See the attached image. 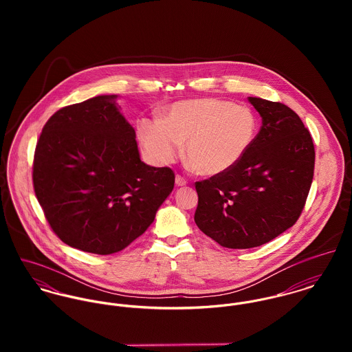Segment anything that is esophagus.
I'll return each instance as SVG.
<instances>
[{
    "label": "esophagus",
    "mask_w": 352,
    "mask_h": 352,
    "mask_svg": "<svg viewBox=\"0 0 352 352\" xmlns=\"http://www.w3.org/2000/svg\"><path fill=\"white\" fill-rule=\"evenodd\" d=\"M175 183H176V186H177V187H184V186L187 184V180H186L184 177H182L180 175H176V177H175Z\"/></svg>",
    "instance_id": "34e87169"
}]
</instances>
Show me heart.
<instances>
[{
  "label": "heart",
  "mask_w": 352,
  "mask_h": 352,
  "mask_svg": "<svg viewBox=\"0 0 352 352\" xmlns=\"http://www.w3.org/2000/svg\"><path fill=\"white\" fill-rule=\"evenodd\" d=\"M257 134L251 108L217 98L173 104L161 122L144 119L137 135L151 164H172L186 142L184 154L201 176L212 177L234 168Z\"/></svg>",
  "instance_id": "obj_1"
}]
</instances>
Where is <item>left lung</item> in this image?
I'll return each mask as SVG.
<instances>
[{
	"mask_svg": "<svg viewBox=\"0 0 352 352\" xmlns=\"http://www.w3.org/2000/svg\"><path fill=\"white\" fill-rule=\"evenodd\" d=\"M248 100L261 116L251 149L226 173L195 183V223L232 250L260 247L292 228L314 172L313 140L300 116L282 102Z\"/></svg>",
	"mask_w": 352,
	"mask_h": 352,
	"instance_id": "8db88e82",
	"label": "left lung"
}]
</instances>
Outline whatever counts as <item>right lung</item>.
<instances>
[{
  "mask_svg": "<svg viewBox=\"0 0 352 352\" xmlns=\"http://www.w3.org/2000/svg\"><path fill=\"white\" fill-rule=\"evenodd\" d=\"M116 95L56 111L36 144L34 190L54 233L80 251L111 254L145 233L175 186L170 168L140 158Z\"/></svg>",
  "mask_w": 352,
  "mask_h": 352,
  "instance_id": "obj_1",
  "label": "right lung"
}]
</instances>
